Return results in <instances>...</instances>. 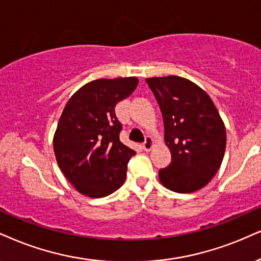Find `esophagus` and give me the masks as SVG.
<instances>
[{
  "label": "esophagus",
  "instance_id": "1",
  "mask_svg": "<svg viewBox=\"0 0 261 261\" xmlns=\"http://www.w3.org/2000/svg\"><path fill=\"white\" fill-rule=\"evenodd\" d=\"M153 145H155V140H153V138L147 136L145 141L143 143V149L145 151H150L151 149H152Z\"/></svg>",
  "mask_w": 261,
  "mask_h": 261
}]
</instances>
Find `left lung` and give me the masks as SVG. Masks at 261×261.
Masks as SVG:
<instances>
[{"instance_id":"8db88e82","label":"left lung","mask_w":261,"mask_h":261,"mask_svg":"<svg viewBox=\"0 0 261 261\" xmlns=\"http://www.w3.org/2000/svg\"><path fill=\"white\" fill-rule=\"evenodd\" d=\"M146 82L159 101L165 141L172 162L160 169L165 188L179 194L202 189L217 174L226 146L219 112L201 87L179 76L150 77Z\"/></svg>"}]
</instances>
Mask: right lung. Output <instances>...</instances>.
Here are the masks:
<instances>
[{"instance_id": "add662e5", "label": "right lung", "mask_w": 261, "mask_h": 261, "mask_svg": "<svg viewBox=\"0 0 261 261\" xmlns=\"http://www.w3.org/2000/svg\"><path fill=\"white\" fill-rule=\"evenodd\" d=\"M137 77L88 82L69 99L53 138L58 166L80 194L100 198L123 185L136 151L120 140L118 101L138 86Z\"/></svg>"}]
</instances>
